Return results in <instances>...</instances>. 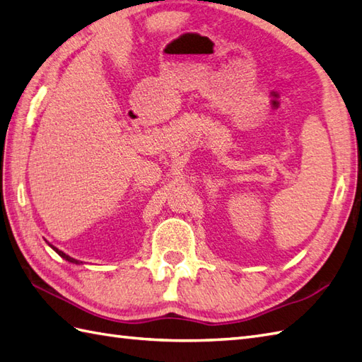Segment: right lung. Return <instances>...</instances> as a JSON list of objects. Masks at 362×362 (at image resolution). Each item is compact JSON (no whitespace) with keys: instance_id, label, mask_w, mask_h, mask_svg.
<instances>
[{"instance_id":"right-lung-1","label":"right lung","mask_w":362,"mask_h":362,"mask_svg":"<svg viewBox=\"0 0 362 362\" xmlns=\"http://www.w3.org/2000/svg\"><path fill=\"white\" fill-rule=\"evenodd\" d=\"M51 247H52V249H54V251H55V252H57V254H59L60 257H63V259H65V260H68V262H71V263H78V260H76V259H72V257L66 255L65 252H62V251H60V249H57V247H54L52 245H51Z\"/></svg>"}]
</instances>
